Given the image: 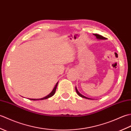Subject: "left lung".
<instances>
[{
    "label": "left lung",
    "mask_w": 131,
    "mask_h": 131,
    "mask_svg": "<svg viewBox=\"0 0 131 131\" xmlns=\"http://www.w3.org/2000/svg\"><path fill=\"white\" fill-rule=\"evenodd\" d=\"M93 34L94 36H96V38L97 39H100V40H105V39H106V38L104 37H102V36L100 35L96 34ZM75 90H76V92H77V94H78V95H79V96L81 97H83V98L87 99H92L88 98V97H85V96H83V94H82L81 93H80L79 92V91H78V90H77V88L76 87H75ZM92 100H93V99H92Z\"/></svg>",
    "instance_id": "1"
}]
</instances>
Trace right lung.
<instances>
[{
	"mask_svg": "<svg viewBox=\"0 0 131 131\" xmlns=\"http://www.w3.org/2000/svg\"><path fill=\"white\" fill-rule=\"evenodd\" d=\"M58 83V82H57V83H56V85L54 86V88L53 89V90H52V91L49 94H48V95H47V96H46V97H43V98H41V99H30V100H35H35H44V99H48V98H49V97H52V96H53L54 94V93H55L56 90V88H57V86Z\"/></svg>",
	"mask_w": 131,
	"mask_h": 131,
	"instance_id": "1",
	"label": "right lung"
}]
</instances>
